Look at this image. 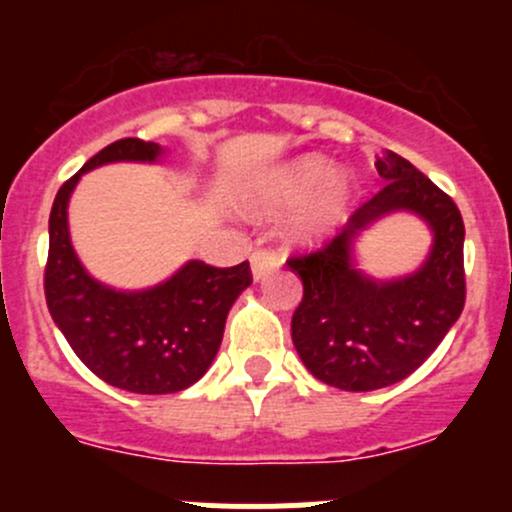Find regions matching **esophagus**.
Returning <instances> with one entry per match:
<instances>
[{
  "mask_svg": "<svg viewBox=\"0 0 512 512\" xmlns=\"http://www.w3.org/2000/svg\"><path fill=\"white\" fill-rule=\"evenodd\" d=\"M250 265H252V277L260 282V280H265L267 275H272L277 267H280V257H277L272 250H262L260 247V250L252 252Z\"/></svg>",
  "mask_w": 512,
  "mask_h": 512,
  "instance_id": "1",
  "label": "esophagus"
}]
</instances>
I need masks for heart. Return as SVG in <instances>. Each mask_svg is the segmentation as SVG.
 <instances>
[{"instance_id":"b5f03b06","label":"heart","mask_w":512,"mask_h":512,"mask_svg":"<svg viewBox=\"0 0 512 512\" xmlns=\"http://www.w3.org/2000/svg\"><path fill=\"white\" fill-rule=\"evenodd\" d=\"M354 188L322 156H299L270 170L247 200L252 213H280L299 206L289 232L299 242H319L347 220Z\"/></svg>"}]
</instances>
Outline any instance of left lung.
Returning a JSON list of instances; mask_svg holds the SVG:
<instances>
[{
	"label": "left lung",
	"mask_w": 512,
	"mask_h": 512,
	"mask_svg": "<svg viewBox=\"0 0 512 512\" xmlns=\"http://www.w3.org/2000/svg\"><path fill=\"white\" fill-rule=\"evenodd\" d=\"M381 188L319 250L289 257L304 294L292 314V342L319 381L374 391L414 374L443 342L466 304L458 205L406 158H376ZM394 209L421 214L434 230L429 260L414 276L376 283L353 267L351 245L369 222Z\"/></svg>",
	"instance_id": "left-lung-1"
}]
</instances>
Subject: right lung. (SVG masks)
I'll return each mask as SVG.
<instances>
[{"label": "right lung", "instance_id": "add662e5", "mask_svg": "<svg viewBox=\"0 0 512 512\" xmlns=\"http://www.w3.org/2000/svg\"><path fill=\"white\" fill-rule=\"evenodd\" d=\"M160 153L158 143L141 138L111 143L61 185L49 215L44 294L51 319L98 379L133 394H175L195 384L218 354L232 302L252 285L250 262L210 267L190 260L143 292H116L84 270L66 220L79 178L116 160L153 163Z\"/></svg>", "mask_w": 512, "mask_h": 512}]
</instances>
